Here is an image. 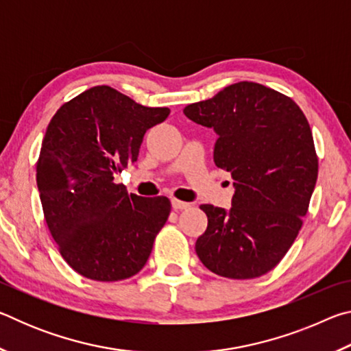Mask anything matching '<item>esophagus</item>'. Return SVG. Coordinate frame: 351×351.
<instances>
[{"mask_svg":"<svg viewBox=\"0 0 351 351\" xmlns=\"http://www.w3.org/2000/svg\"><path fill=\"white\" fill-rule=\"evenodd\" d=\"M171 207H173L175 210H182V209H187V207H190V203H186V201H180L176 198H171Z\"/></svg>","mask_w":351,"mask_h":351,"instance_id":"1","label":"esophagus"}]
</instances>
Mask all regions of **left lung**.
Segmentation results:
<instances>
[{"mask_svg": "<svg viewBox=\"0 0 351 351\" xmlns=\"http://www.w3.org/2000/svg\"><path fill=\"white\" fill-rule=\"evenodd\" d=\"M213 128V162L229 171V210L201 204L206 232L195 251L207 269L228 278H255L276 268L293 245L317 181V154L306 117L293 99L254 82L226 86L184 108Z\"/></svg>", "mask_w": 351, "mask_h": 351, "instance_id": "8db88e82", "label": "left lung"}]
</instances>
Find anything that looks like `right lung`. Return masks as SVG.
<instances>
[{"instance_id":"obj_1","label":"right lung","mask_w":351,"mask_h":351,"mask_svg":"<svg viewBox=\"0 0 351 351\" xmlns=\"http://www.w3.org/2000/svg\"><path fill=\"white\" fill-rule=\"evenodd\" d=\"M169 114V108H148L102 85L62 105L51 119L37 186L52 239L80 276L123 280L150 257L170 199L128 195L114 178L138 161L145 132Z\"/></svg>"}]
</instances>
